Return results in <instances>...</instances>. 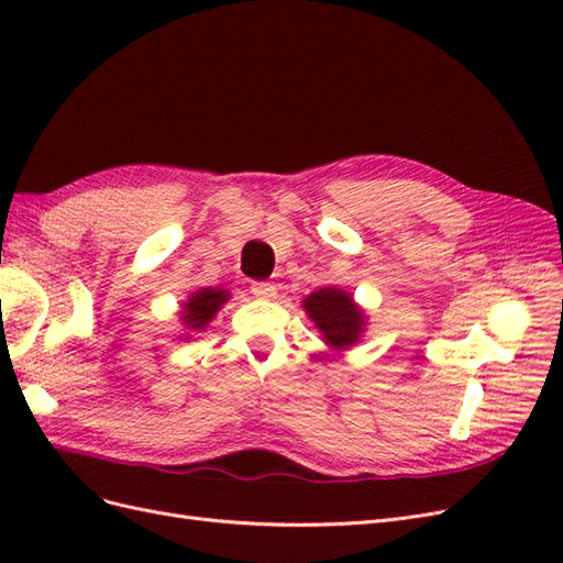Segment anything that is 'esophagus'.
Masks as SVG:
<instances>
[{
  "instance_id": "1",
  "label": "esophagus",
  "mask_w": 563,
  "mask_h": 563,
  "mask_svg": "<svg viewBox=\"0 0 563 563\" xmlns=\"http://www.w3.org/2000/svg\"><path fill=\"white\" fill-rule=\"evenodd\" d=\"M251 294L255 298L272 300V298H277V288H275V284H269V282H253L251 284Z\"/></svg>"
}]
</instances>
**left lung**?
<instances>
[{
  "label": "left lung",
  "instance_id": "obj_1",
  "mask_svg": "<svg viewBox=\"0 0 563 563\" xmlns=\"http://www.w3.org/2000/svg\"><path fill=\"white\" fill-rule=\"evenodd\" d=\"M302 308L333 350L352 347L366 329V314L343 288H319L302 300Z\"/></svg>",
  "mask_w": 563,
  "mask_h": 563
}]
</instances>
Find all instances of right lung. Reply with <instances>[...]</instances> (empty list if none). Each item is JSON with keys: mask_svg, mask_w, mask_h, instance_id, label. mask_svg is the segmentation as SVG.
<instances>
[{"mask_svg": "<svg viewBox=\"0 0 563 563\" xmlns=\"http://www.w3.org/2000/svg\"><path fill=\"white\" fill-rule=\"evenodd\" d=\"M230 300V294L225 288H201V291H195L187 302H183L180 310V321L187 329L201 331L207 329V323L216 317V312L223 308V305Z\"/></svg>", "mask_w": 563, "mask_h": 563, "instance_id": "1", "label": "right lung"}]
</instances>
